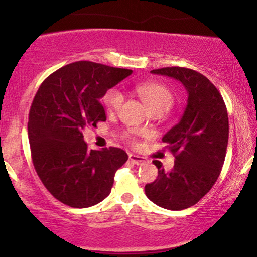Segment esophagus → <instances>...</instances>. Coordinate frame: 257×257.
<instances>
[{"mask_svg":"<svg viewBox=\"0 0 257 257\" xmlns=\"http://www.w3.org/2000/svg\"><path fill=\"white\" fill-rule=\"evenodd\" d=\"M129 161L132 162V163L134 164H143L144 162H145V159L143 157H140V156H137V155H129Z\"/></svg>","mask_w":257,"mask_h":257,"instance_id":"34e87169","label":"esophagus"}]
</instances>
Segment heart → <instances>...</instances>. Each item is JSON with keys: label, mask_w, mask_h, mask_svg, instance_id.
Here are the masks:
<instances>
[{"label": "heart", "mask_w": 257, "mask_h": 257, "mask_svg": "<svg viewBox=\"0 0 257 257\" xmlns=\"http://www.w3.org/2000/svg\"><path fill=\"white\" fill-rule=\"evenodd\" d=\"M139 95L143 98L145 104L151 111H168L174 102V95L168 87L157 82H146L137 88ZM123 94L116 88L106 91L104 95V104L107 110H118L123 102Z\"/></svg>", "instance_id": "1"}]
</instances>
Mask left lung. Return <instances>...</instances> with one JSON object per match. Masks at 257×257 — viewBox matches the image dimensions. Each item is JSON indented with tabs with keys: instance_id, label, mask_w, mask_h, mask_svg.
Returning a JSON list of instances; mask_svg holds the SVG:
<instances>
[{
	"instance_id": "8db88e82",
	"label": "left lung",
	"mask_w": 257,
	"mask_h": 257,
	"mask_svg": "<svg viewBox=\"0 0 257 257\" xmlns=\"http://www.w3.org/2000/svg\"><path fill=\"white\" fill-rule=\"evenodd\" d=\"M151 72L181 82L188 99L180 122L162 138L175 156L174 168L166 172L153 161L158 176L145 186V193L158 206L182 210L198 203L219 178L228 144V114L220 91L202 73L179 66Z\"/></svg>"
}]
</instances>
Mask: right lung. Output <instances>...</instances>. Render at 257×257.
Listing matches in <instances>:
<instances>
[{
    "mask_svg": "<svg viewBox=\"0 0 257 257\" xmlns=\"http://www.w3.org/2000/svg\"><path fill=\"white\" fill-rule=\"evenodd\" d=\"M132 72L76 61L53 72L38 88L28 123L32 163L59 202L88 208L110 194L114 174L128 155L118 147L89 150L83 131L105 122L100 99Z\"/></svg>",
    "mask_w": 257,
    "mask_h": 257,
    "instance_id": "add662e5",
    "label": "right lung"
}]
</instances>
